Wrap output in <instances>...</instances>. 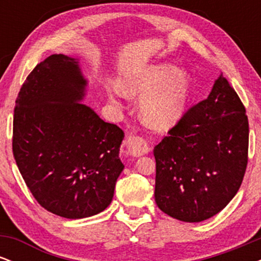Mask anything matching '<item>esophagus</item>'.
<instances>
[{
  "mask_svg": "<svg viewBox=\"0 0 261 261\" xmlns=\"http://www.w3.org/2000/svg\"><path fill=\"white\" fill-rule=\"evenodd\" d=\"M125 147H126L127 154L133 155V157H140V155L148 153L151 151V147H148L145 139L140 136H135V135L127 137L126 142H125Z\"/></svg>",
  "mask_w": 261,
  "mask_h": 261,
  "instance_id": "obj_1",
  "label": "esophagus"
}]
</instances>
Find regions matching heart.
I'll return each mask as SVG.
<instances>
[{
	"instance_id": "obj_1",
	"label": "heart",
	"mask_w": 261,
	"mask_h": 261,
	"mask_svg": "<svg viewBox=\"0 0 261 261\" xmlns=\"http://www.w3.org/2000/svg\"><path fill=\"white\" fill-rule=\"evenodd\" d=\"M119 91L126 97H140L139 110L148 126L166 130L181 119L193 91L190 73L173 64L149 65L135 73L126 74L119 82ZM112 106L119 107V92L106 87Z\"/></svg>"
}]
</instances>
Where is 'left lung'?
Here are the masks:
<instances>
[{"label": "left lung", "instance_id": "left-lung-1", "mask_svg": "<svg viewBox=\"0 0 261 261\" xmlns=\"http://www.w3.org/2000/svg\"><path fill=\"white\" fill-rule=\"evenodd\" d=\"M155 146L154 200L164 214L201 222L228 205L248 163L245 108L222 73Z\"/></svg>", "mask_w": 261, "mask_h": 261}]
</instances>
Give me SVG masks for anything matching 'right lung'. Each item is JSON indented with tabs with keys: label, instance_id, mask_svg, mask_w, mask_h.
Segmentation results:
<instances>
[{
	"label": "right lung",
	"instance_id": "1",
	"mask_svg": "<svg viewBox=\"0 0 261 261\" xmlns=\"http://www.w3.org/2000/svg\"><path fill=\"white\" fill-rule=\"evenodd\" d=\"M87 85L80 59L54 54L27 77L14 108L12 146L27 187L71 220L104 211L124 170V133L82 103Z\"/></svg>",
	"mask_w": 261,
	"mask_h": 261
}]
</instances>
